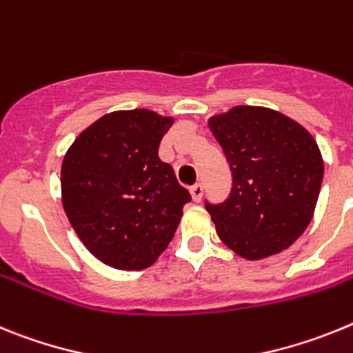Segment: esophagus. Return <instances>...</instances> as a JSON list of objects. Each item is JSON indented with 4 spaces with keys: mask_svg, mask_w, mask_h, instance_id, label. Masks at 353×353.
<instances>
[{
    "mask_svg": "<svg viewBox=\"0 0 353 353\" xmlns=\"http://www.w3.org/2000/svg\"><path fill=\"white\" fill-rule=\"evenodd\" d=\"M190 195L194 199V202H199L202 199V185L201 183H195L194 186H190Z\"/></svg>",
    "mask_w": 353,
    "mask_h": 353,
    "instance_id": "1",
    "label": "esophagus"
}]
</instances>
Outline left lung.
<instances>
[{"label": "left lung", "mask_w": 353, "mask_h": 353, "mask_svg": "<svg viewBox=\"0 0 353 353\" xmlns=\"http://www.w3.org/2000/svg\"><path fill=\"white\" fill-rule=\"evenodd\" d=\"M232 170L231 197L206 204L225 247L249 261L283 252L307 229L323 158L304 125L265 106H232L208 119Z\"/></svg>", "instance_id": "obj_1"}]
</instances>
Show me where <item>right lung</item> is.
<instances>
[{
	"label": "right lung",
	"mask_w": 353,
	"mask_h": 353,
	"mask_svg": "<svg viewBox=\"0 0 353 353\" xmlns=\"http://www.w3.org/2000/svg\"><path fill=\"white\" fill-rule=\"evenodd\" d=\"M172 124L152 110L106 113L63 156V211L88 252L112 268L154 265L192 199L158 156Z\"/></svg>",
	"instance_id": "right-lung-1"
}]
</instances>
